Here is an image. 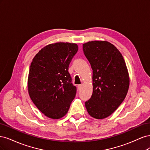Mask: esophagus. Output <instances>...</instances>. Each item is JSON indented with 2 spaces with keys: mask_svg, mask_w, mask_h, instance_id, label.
Returning <instances> with one entry per match:
<instances>
[{
  "mask_svg": "<svg viewBox=\"0 0 150 150\" xmlns=\"http://www.w3.org/2000/svg\"><path fill=\"white\" fill-rule=\"evenodd\" d=\"M82 86H83V85H82V84H79V85H78V89H79V90H80V89H81V88H82Z\"/></svg>",
  "mask_w": 150,
  "mask_h": 150,
  "instance_id": "esophagus-1",
  "label": "esophagus"
}]
</instances>
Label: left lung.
I'll return each instance as SVG.
<instances>
[{
    "mask_svg": "<svg viewBox=\"0 0 150 150\" xmlns=\"http://www.w3.org/2000/svg\"><path fill=\"white\" fill-rule=\"evenodd\" d=\"M83 49L93 69V94L85 106L91 116L104 119L124 101L129 85L128 69L122 54L110 42L94 40L84 44Z\"/></svg>",
    "mask_w": 150,
    "mask_h": 150,
    "instance_id": "obj_1",
    "label": "left lung"
}]
</instances>
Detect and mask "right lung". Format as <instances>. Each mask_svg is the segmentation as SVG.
<instances>
[{
    "label": "right lung",
    "instance_id": "1",
    "mask_svg": "<svg viewBox=\"0 0 150 150\" xmlns=\"http://www.w3.org/2000/svg\"><path fill=\"white\" fill-rule=\"evenodd\" d=\"M78 51V45L74 43L49 44L40 50L31 62L29 96L36 107L50 118L64 116L75 98L77 89L68 69Z\"/></svg>",
    "mask_w": 150,
    "mask_h": 150
}]
</instances>
